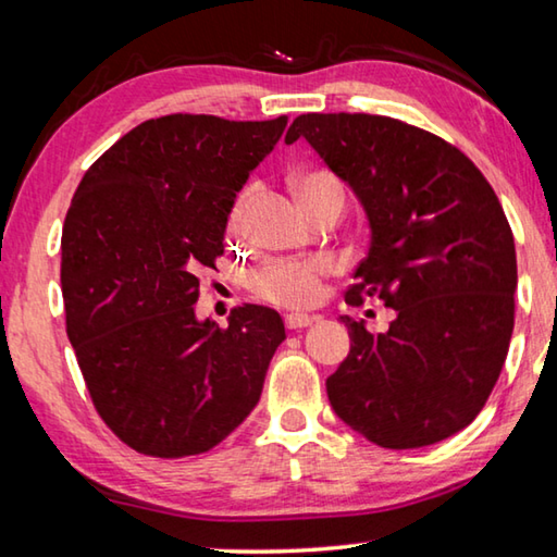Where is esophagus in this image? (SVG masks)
<instances>
[{
    "instance_id": "esophagus-1",
    "label": "esophagus",
    "mask_w": 557,
    "mask_h": 557,
    "mask_svg": "<svg viewBox=\"0 0 557 557\" xmlns=\"http://www.w3.org/2000/svg\"><path fill=\"white\" fill-rule=\"evenodd\" d=\"M314 322H319V317H312V314H299V312H292L285 317V324L287 329H307L312 326Z\"/></svg>"
}]
</instances>
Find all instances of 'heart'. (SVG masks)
Here are the masks:
<instances>
[{"mask_svg": "<svg viewBox=\"0 0 557 557\" xmlns=\"http://www.w3.org/2000/svg\"><path fill=\"white\" fill-rule=\"evenodd\" d=\"M297 191L301 203L317 199L322 194L338 191L344 194L342 184L336 182L332 174L326 172H307L297 176ZM252 201V186L243 188L235 199L231 215H228V231L240 233L245 211ZM332 270V262L322 258L309 260H270L250 275V287L260 299L272 301V305L282 307H309L314 305L322 295V280Z\"/></svg>", "mask_w": 557, "mask_h": 557, "instance_id": "obj_1", "label": "heart"}]
</instances>
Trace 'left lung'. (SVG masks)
Instances as JSON below:
<instances>
[{
	"label": "left lung",
	"instance_id": "left-lung-1",
	"mask_svg": "<svg viewBox=\"0 0 557 557\" xmlns=\"http://www.w3.org/2000/svg\"><path fill=\"white\" fill-rule=\"evenodd\" d=\"M299 137L369 219V256L346 301L395 309L383 334L342 317L351 351L326 379L329 403L379 447L447 440L484 408L511 342L518 275L502 203L469 157L400 120L309 112L285 143Z\"/></svg>",
	"mask_w": 557,
	"mask_h": 557
}]
</instances>
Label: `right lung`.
I'll use <instances>...</instances> for the list:
<instances>
[{"label":"right lung","instance_id":"obj_1","mask_svg":"<svg viewBox=\"0 0 557 557\" xmlns=\"http://www.w3.org/2000/svg\"><path fill=\"white\" fill-rule=\"evenodd\" d=\"M287 117L147 120L92 164L61 238L65 332L106 425L149 457L201 455L248 418L285 342L270 307L196 317L199 277Z\"/></svg>","mask_w":557,"mask_h":557}]
</instances>
